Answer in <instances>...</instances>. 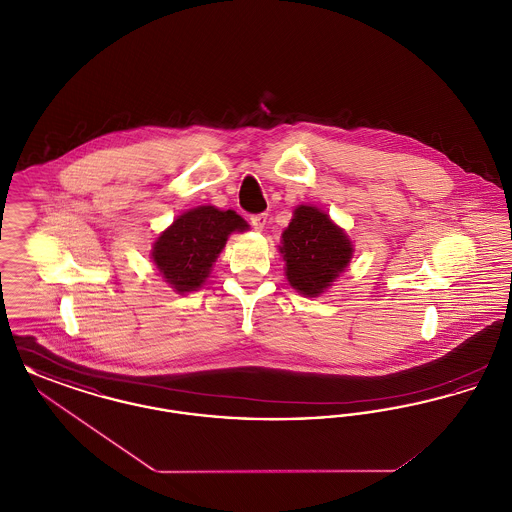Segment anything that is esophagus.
Masks as SVG:
<instances>
[{
    "label": "esophagus",
    "mask_w": 512,
    "mask_h": 512,
    "mask_svg": "<svg viewBox=\"0 0 512 512\" xmlns=\"http://www.w3.org/2000/svg\"><path fill=\"white\" fill-rule=\"evenodd\" d=\"M251 226L261 232L265 226H267V213H257V215H251Z\"/></svg>",
    "instance_id": "obj_1"
}]
</instances>
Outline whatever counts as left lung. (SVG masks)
<instances>
[{
	"instance_id": "8db88e82",
	"label": "left lung",
	"mask_w": 512,
	"mask_h": 512,
	"mask_svg": "<svg viewBox=\"0 0 512 512\" xmlns=\"http://www.w3.org/2000/svg\"><path fill=\"white\" fill-rule=\"evenodd\" d=\"M280 253L284 255L286 276L293 288L303 295L317 297L347 267L353 247L326 213L301 205L282 234Z\"/></svg>"
}]
</instances>
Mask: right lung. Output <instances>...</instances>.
I'll return each instance as SVG.
<instances>
[{"label":"right lung","instance_id":"obj_1","mask_svg":"<svg viewBox=\"0 0 512 512\" xmlns=\"http://www.w3.org/2000/svg\"><path fill=\"white\" fill-rule=\"evenodd\" d=\"M247 228L234 211L211 205L192 209L172 222L153 244V263L176 292H194L209 276L232 232Z\"/></svg>","mask_w":512,"mask_h":512}]
</instances>
